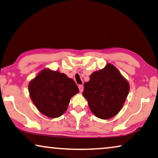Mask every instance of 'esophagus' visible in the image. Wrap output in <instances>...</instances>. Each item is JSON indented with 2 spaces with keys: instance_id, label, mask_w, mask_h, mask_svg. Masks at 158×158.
<instances>
[{
  "instance_id": "esophagus-1",
  "label": "esophagus",
  "mask_w": 158,
  "mask_h": 158,
  "mask_svg": "<svg viewBox=\"0 0 158 158\" xmlns=\"http://www.w3.org/2000/svg\"><path fill=\"white\" fill-rule=\"evenodd\" d=\"M79 91L80 93H82L84 91V86H82V85H79Z\"/></svg>"
}]
</instances>
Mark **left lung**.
I'll list each match as a JSON object with an SVG mask.
<instances>
[{
  "instance_id": "obj_1",
  "label": "left lung",
  "mask_w": 158,
  "mask_h": 158,
  "mask_svg": "<svg viewBox=\"0 0 158 158\" xmlns=\"http://www.w3.org/2000/svg\"><path fill=\"white\" fill-rule=\"evenodd\" d=\"M129 92V84L113 64L91 74L84 84L83 96L91 111L102 119H108L119 113Z\"/></svg>"
}]
</instances>
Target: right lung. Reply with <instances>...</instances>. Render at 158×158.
<instances>
[{
    "instance_id": "add662e5",
    "label": "right lung",
    "mask_w": 158,
    "mask_h": 158,
    "mask_svg": "<svg viewBox=\"0 0 158 158\" xmlns=\"http://www.w3.org/2000/svg\"><path fill=\"white\" fill-rule=\"evenodd\" d=\"M32 102L41 114L56 118L67 110L70 99L79 90L74 80L59 71L45 68L29 84Z\"/></svg>"
}]
</instances>
